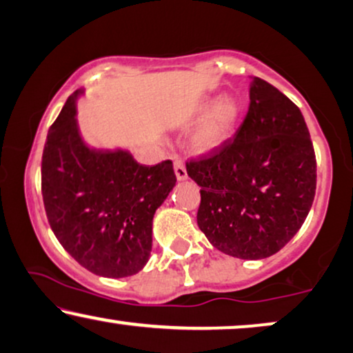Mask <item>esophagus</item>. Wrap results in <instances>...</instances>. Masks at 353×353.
Listing matches in <instances>:
<instances>
[{
	"label": "esophagus",
	"instance_id": "esophagus-1",
	"mask_svg": "<svg viewBox=\"0 0 353 353\" xmlns=\"http://www.w3.org/2000/svg\"><path fill=\"white\" fill-rule=\"evenodd\" d=\"M174 172H176L177 181H185L187 177H189L187 176V169L181 158H174Z\"/></svg>",
	"mask_w": 353,
	"mask_h": 353
}]
</instances>
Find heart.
<instances>
[{"mask_svg":"<svg viewBox=\"0 0 353 353\" xmlns=\"http://www.w3.org/2000/svg\"><path fill=\"white\" fill-rule=\"evenodd\" d=\"M210 105V98H205L196 105L195 112H203ZM241 117L242 103L237 97L225 95L219 98L195 125L190 135L192 148L199 153H210L224 147L236 134Z\"/></svg>","mask_w":353,"mask_h":353,"instance_id":"1","label":"heart"}]
</instances>
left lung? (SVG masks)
Here are the masks:
<instances>
[{
    "label": "left lung",
    "mask_w": 353,
    "mask_h": 353,
    "mask_svg": "<svg viewBox=\"0 0 353 353\" xmlns=\"http://www.w3.org/2000/svg\"><path fill=\"white\" fill-rule=\"evenodd\" d=\"M187 174L201 187L200 231L241 260L278 253L302 228L316 190L302 112L260 77H252L250 106L236 137L187 163Z\"/></svg>",
    "instance_id": "left-lung-1"
}]
</instances>
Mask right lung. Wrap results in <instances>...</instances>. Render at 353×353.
<instances>
[{
  "label": "right lung",
  "mask_w": 353,
  "mask_h": 353,
  "mask_svg": "<svg viewBox=\"0 0 353 353\" xmlns=\"http://www.w3.org/2000/svg\"><path fill=\"white\" fill-rule=\"evenodd\" d=\"M68 98L48 130L41 195L64 250L93 274L128 278L147 265L153 216L176 185L172 161L145 166L129 150L95 148L82 139L77 100Z\"/></svg>",
  "instance_id": "right-lung-1"
}]
</instances>
